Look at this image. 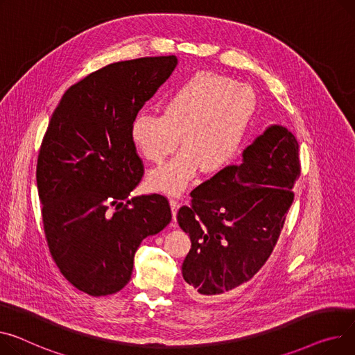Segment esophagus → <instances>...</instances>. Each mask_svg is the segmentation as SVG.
I'll use <instances>...</instances> for the list:
<instances>
[{
	"mask_svg": "<svg viewBox=\"0 0 355 355\" xmlns=\"http://www.w3.org/2000/svg\"><path fill=\"white\" fill-rule=\"evenodd\" d=\"M170 205H171L173 218L175 220V217H177V211H178V208H180V202H178V200H175V198H170Z\"/></svg>",
	"mask_w": 355,
	"mask_h": 355,
	"instance_id": "1",
	"label": "esophagus"
}]
</instances>
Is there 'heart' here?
Segmentation results:
<instances>
[{"label": "heart", "instance_id": "obj_1", "mask_svg": "<svg viewBox=\"0 0 355 355\" xmlns=\"http://www.w3.org/2000/svg\"><path fill=\"white\" fill-rule=\"evenodd\" d=\"M255 104L251 87L214 73H198L175 89L164 105V114H138L130 135L144 158L162 162L180 141L184 147L150 173L153 190L178 194L200 168L204 173L223 170L240 148Z\"/></svg>", "mask_w": 355, "mask_h": 355}]
</instances>
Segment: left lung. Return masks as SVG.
Here are the masks:
<instances>
[{
    "label": "left lung",
    "mask_w": 355,
    "mask_h": 355,
    "mask_svg": "<svg viewBox=\"0 0 355 355\" xmlns=\"http://www.w3.org/2000/svg\"><path fill=\"white\" fill-rule=\"evenodd\" d=\"M298 141L271 125L243 153L190 193L177 214L191 250L182 263L185 288L198 300L218 298L250 281L271 255L301 174Z\"/></svg>",
    "instance_id": "8db88e82"
}]
</instances>
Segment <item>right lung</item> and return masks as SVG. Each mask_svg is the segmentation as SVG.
I'll return each mask as SVG.
<instances>
[{"mask_svg": "<svg viewBox=\"0 0 355 355\" xmlns=\"http://www.w3.org/2000/svg\"><path fill=\"white\" fill-rule=\"evenodd\" d=\"M175 67L167 55L94 71L65 91L42 138L37 187L46 244L65 279L88 295L123 290L141 241L171 221L167 197L127 198L144 175L131 123Z\"/></svg>", "mask_w": 355, "mask_h": 355, "instance_id": "add662e5", "label": "right lung"}]
</instances>
